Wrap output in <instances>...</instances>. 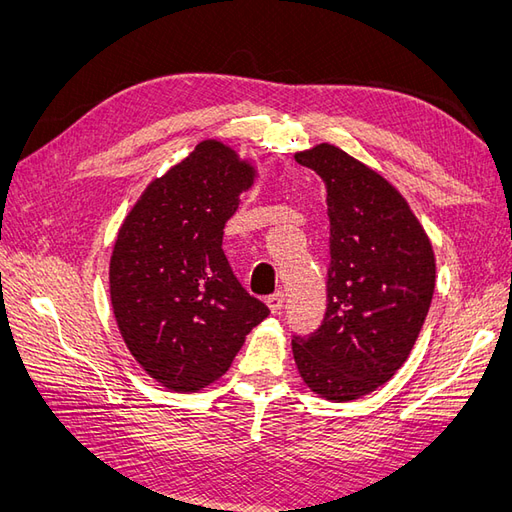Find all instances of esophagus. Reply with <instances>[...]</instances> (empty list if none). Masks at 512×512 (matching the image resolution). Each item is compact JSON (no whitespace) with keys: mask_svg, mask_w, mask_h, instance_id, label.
I'll return each instance as SVG.
<instances>
[{"mask_svg":"<svg viewBox=\"0 0 512 512\" xmlns=\"http://www.w3.org/2000/svg\"><path fill=\"white\" fill-rule=\"evenodd\" d=\"M284 301H286L284 290H275L273 294H269V297H267V303H269V307H271V312H275V314L282 312V309H284Z\"/></svg>","mask_w":512,"mask_h":512,"instance_id":"esophagus-1","label":"esophagus"}]
</instances>
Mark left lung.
Returning <instances> with one entry per match:
<instances>
[{
  "mask_svg": "<svg viewBox=\"0 0 512 512\" xmlns=\"http://www.w3.org/2000/svg\"><path fill=\"white\" fill-rule=\"evenodd\" d=\"M297 162L327 183V309L320 327L292 335L307 386L352 401L406 363L429 312L436 260L423 226L393 185L346 151L322 143Z\"/></svg>",
  "mask_w": 512,
  "mask_h": 512,
  "instance_id": "left-lung-1",
  "label": "left lung"
}]
</instances>
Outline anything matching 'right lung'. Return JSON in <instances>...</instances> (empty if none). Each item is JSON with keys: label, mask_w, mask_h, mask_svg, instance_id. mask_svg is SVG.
<instances>
[{"label": "right lung", "mask_w": 512, "mask_h": 512, "mask_svg": "<svg viewBox=\"0 0 512 512\" xmlns=\"http://www.w3.org/2000/svg\"><path fill=\"white\" fill-rule=\"evenodd\" d=\"M254 170L218 141L151 181L111 256V301L134 359L168 389L200 391L226 374L245 335L269 316L232 273L226 222Z\"/></svg>", "instance_id": "right-lung-1"}]
</instances>
